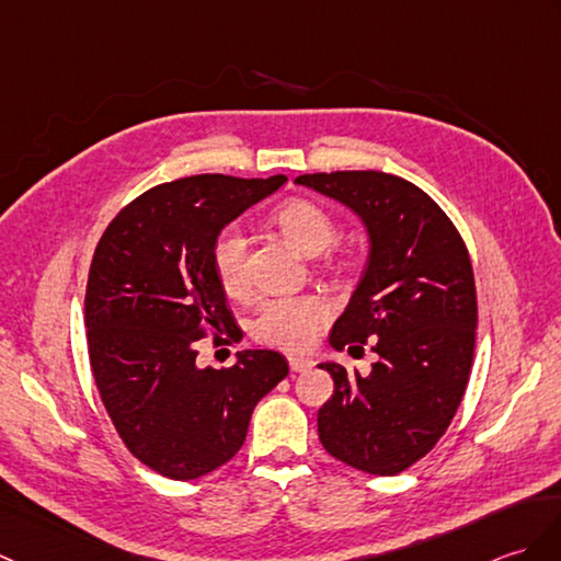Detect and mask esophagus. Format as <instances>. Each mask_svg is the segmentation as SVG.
<instances>
[{"instance_id": "34e87169", "label": "esophagus", "mask_w": 561, "mask_h": 561, "mask_svg": "<svg viewBox=\"0 0 561 561\" xmlns=\"http://www.w3.org/2000/svg\"><path fill=\"white\" fill-rule=\"evenodd\" d=\"M312 366H316V363H312L310 358H304V356H289V368H291L294 373H306V370H310Z\"/></svg>"}]
</instances>
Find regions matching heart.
<instances>
[{
	"label": "heart",
	"instance_id": "heart-1",
	"mask_svg": "<svg viewBox=\"0 0 561 561\" xmlns=\"http://www.w3.org/2000/svg\"><path fill=\"white\" fill-rule=\"evenodd\" d=\"M272 221L291 245L308 255L320 253L336 237L332 217L320 205L291 198L282 203ZM213 270L221 289L229 296L245 291V239L237 227L217 233L213 243ZM330 318V304L316 294L270 296L257 304L251 320V334L257 342L286 351H306Z\"/></svg>",
	"mask_w": 561,
	"mask_h": 561
}]
</instances>
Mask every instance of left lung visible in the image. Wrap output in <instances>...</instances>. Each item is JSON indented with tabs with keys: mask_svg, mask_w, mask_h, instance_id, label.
<instances>
[{
	"mask_svg": "<svg viewBox=\"0 0 561 561\" xmlns=\"http://www.w3.org/2000/svg\"><path fill=\"white\" fill-rule=\"evenodd\" d=\"M296 184L348 205L370 233L368 267L330 344H370L377 360L366 377L322 363L334 394L318 413L320 442L351 468L397 476L447 433L471 377V257L447 213L407 179L368 169L304 174Z\"/></svg>",
	"mask_w": 561,
	"mask_h": 561,
	"instance_id": "1",
	"label": "left lung"
}]
</instances>
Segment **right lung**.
<instances>
[{
	"label": "right lung",
	"instance_id": "add662e5",
	"mask_svg": "<svg viewBox=\"0 0 561 561\" xmlns=\"http://www.w3.org/2000/svg\"><path fill=\"white\" fill-rule=\"evenodd\" d=\"M284 174H195L154 186L104 229L85 286V336L100 399L126 449L172 480H195L233 459L255 403L289 363L241 351L229 368H198V342L227 344L239 324L213 270V243Z\"/></svg>",
	"mask_w": 561,
	"mask_h": 561
}]
</instances>
